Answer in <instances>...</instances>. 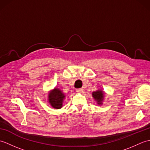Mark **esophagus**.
Here are the masks:
<instances>
[{"mask_svg": "<svg viewBox=\"0 0 150 150\" xmlns=\"http://www.w3.org/2000/svg\"><path fill=\"white\" fill-rule=\"evenodd\" d=\"M77 92L79 93H84V89L83 88H79L77 90Z\"/></svg>", "mask_w": 150, "mask_h": 150, "instance_id": "esophagus-1", "label": "esophagus"}]
</instances>
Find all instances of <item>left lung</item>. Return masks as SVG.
I'll use <instances>...</instances> for the list:
<instances>
[{
	"label": "left lung",
	"mask_w": 150,
	"mask_h": 150,
	"mask_svg": "<svg viewBox=\"0 0 150 150\" xmlns=\"http://www.w3.org/2000/svg\"><path fill=\"white\" fill-rule=\"evenodd\" d=\"M92 96H93L94 99L97 101V103L98 105H101L103 104V100L104 99V91L101 90H97L96 91H93L92 93Z\"/></svg>",
	"instance_id": "obj_1"
}]
</instances>
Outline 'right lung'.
<instances>
[{
  "instance_id": "add662e5",
  "label": "right lung",
  "mask_w": 150,
  "mask_h": 150,
  "mask_svg": "<svg viewBox=\"0 0 150 150\" xmlns=\"http://www.w3.org/2000/svg\"><path fill=\"white\" fill-rule=\"evenodd\" d=\"M65 95L59 88H54L48 94V101L53 108L60 109L62 107V103Z\"/></svg>"
}]
</instances>
